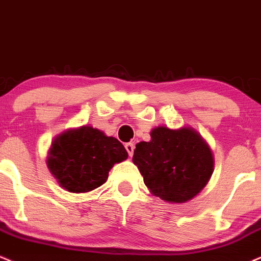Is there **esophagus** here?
Returning a JSON list of instances; mask_svg holds the SVG:
<instances>
[{"mask_svg":"<svg viewBox=\"0 0 261 261\" xmlns=\"http://www.w3.org/2000/svg\"><path fill=\"white\" fill-rule=\"evenodd\" d=\"M134 149H136V146H134L133 143H127V144H125V150H127L128 155H129V156H133Z\"/></svg>","mask_w":261,"mask_h":261,"instance_id":"obj_1","label":"esophagus"}]
</instances>
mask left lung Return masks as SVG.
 Here are the masks:
<instances>
[{
	"mask_svg": "<svg viewBox=\"0 0 261 261\" xmlns=\"http://www.w3.org/2000/svg\"><path fill=\"white\" fill-rule=\"evenodd\" d=\"M133 162L152 194L170 203L194 198L214 171L210 148L191 128H155L150 142L136 145Z\"/></svg>",
	"mask_w": 261,
	"mask_h": 261,
	"instance_id": "obj_1",
	"label": "left lung"
}]
</instances>
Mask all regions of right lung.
I'll return each mask as SVG.
<instances>
[{
	"mask_svg": "<svg viewBox=\"0 0 261 261\" xmlns=\"http://www.w3.org/2000/svg\"><path fill=\"white\" fill-rule=\"evenodd\" d=\"M127 158V150L116 138L84 125L54 140L47 166L64 189L85 193L102 186L113 165Z\"/></svg>",
	"mask_w": 261,
	"mask_h": 261,
	"instance_id": "add662e5",
	"label": "right lung"
}]
</instances>
